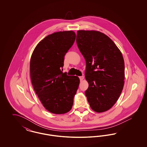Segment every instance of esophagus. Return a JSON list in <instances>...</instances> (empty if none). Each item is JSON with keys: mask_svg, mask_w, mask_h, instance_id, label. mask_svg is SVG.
<instances>
[{"mask_svg": "<svg viewBox=\"0 0 147 147\" xmlns=\"http://www.w3.org/2000/svg\"><path fill=\"white\" fill-rule=\"evenodd\" d=\"M84 76H80V77H79V79H80V81H82V80L84 79Z\"/></svg>", "mask_w": 147, "mask_h": 147, "instance_id": "34e87169", "label": "esophagus"}]
</instances>
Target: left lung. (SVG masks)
I'll return each instance as SVG.
<instances>
[{"instance_id":"obj_1","label":"left lung","mask_w":147,"mask_h":147,"mask_svg":"<svg viewBox=\"0 0 147 147\" xmlns=\"http://www.w3.org/2000/svg\"><path fill=\"white\" fill-rule=\"evenodd\" d=\"M77 46L86 61L85 77L89 84L85 94L92 110L110 109L123 90L125 62L112 40L95 30H78Z\"/></svg>"}]
</instances>
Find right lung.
Segmentation results:
<instances>
[{"mask_svg": "<svg viewBox=\"0 0 147 147\" xmlns=\"http://www.w3.org/2000/svg\"><path fill=\"white\" fill-rule=\"evenodd\" d=\"M76 37L73 31L54 32L39 42L31 55L30 68L33 88L42 105L52 113L69 112L78 89V77L68 76L61 70L64 56Z\"/></svg>", "mask_w": 147, "mask_h": 147, "instance_id": "1", "label": "right lung"}]
</instances>
